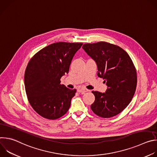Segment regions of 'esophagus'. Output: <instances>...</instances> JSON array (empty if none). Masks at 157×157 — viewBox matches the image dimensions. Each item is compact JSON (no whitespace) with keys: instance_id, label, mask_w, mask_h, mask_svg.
Wrapping results in <instances>:
<instances>
[{"instance_id":"1","label":"esophagus","mask_w":157,"mask_h":157,"mask_svg":"<svg viewBox=\"0 0 157 157\" xmlns=\"http://www.w3.org/2000/svg\"><path fill=\"white\" fill-rule=\"evenodd\" d=\"M87 91H88L87 89H84V88L79 87V88H78V92H79V93H81L82 94H83V93H86V92H87Z\"/></svg>"}]
</instances>
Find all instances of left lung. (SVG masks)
<instances>
[{"label": "left lung", "instance_id": "left-lung-1", "mask_svg": "<svg viewBox=\"0 0 157 157\" xmlns=\"http://www.w3.org/2000/svg\"><path fill=\"white\" fill-rule=\"evenodd\" d=\"M83 50L96 63L98 76L107 86L105 93L93 91L91 108L103 118L114 117L124 110L135 94L137 71L130 57L122 48L105 41L86 43Z\"/></svg>", "mask_w": 157, "mask_h": 157}]
</instances>
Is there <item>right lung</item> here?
I'll list each match as a JSON object with an SVG mask.
<instances>
[{
	"mask_svg": "<svg viewBox=\"0 0 157 157\" xmlns=\"http://www.w3.org/2000/svg\"><path fill=\"white\" fill-rule=\"evenodd\" d=\"M82 43L57 42L37 52L26 68L24 82L28 100L36 113L50 120L64 116L76 89L61 84Z\"/></svg>",
	"mask_w": 157,
	"mask_h": 157,
	"instance_id": "obj_1",
	"label": "right lung"
}]
</instances>
